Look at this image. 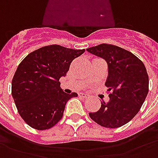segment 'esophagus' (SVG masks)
I'll return each mask as SVG.
<instances>
[{"label": "esophagus", "mask_w": 158, "mask_h": 158, "mask_svg": "<svg viewBox=\"0 0 158 158\" xmlns=\"http://www.w3.org/2000/svg\"><path fill=\"white\" fill-rule=\"evenodd\" d=\"M78 95H79V97H81V98H88V94H87V93H80Z\"/></svg>", "instance_id": "34e87169"}]
</instances>
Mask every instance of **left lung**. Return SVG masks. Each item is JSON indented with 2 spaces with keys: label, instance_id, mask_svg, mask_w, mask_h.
I'll list each match as a JSON object with an SVG mask.
<instances>
[{
  "label": "left lung",
  "instance_id": "1",
  "mask_svg": "<svg viewBox=\"0 0 158 158\" xmlns=\"http://www.w3.org/2000/svg\"><path fill=\"white\" fill-rule=\"evenodd\" d=\"M87 50L104 59L109 67L105 86L109 101L101 102L99 110L89 116L103 127L123 126L137 114L147 96L149 77L145 65L134 54L113 44H101Z\"/></svg>",
  "mask_w": 158,
  "mask_h": 158
}]
</instances>
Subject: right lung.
Segmentation results:
<instances>
[{
  "instance_id": "1",
  "label": "right lung",
  "mask_w": 158,
  "mask_h": 158,
  "mask_svg": "<svg viewBox=\"0 0 158 158\" xmlns=\"http://www.w3.org/2000/svg\"><path fill=\"white\" fill-rule=\"evenodd\" d=\"M84 52V49L52 44L28 54L19 64L11 81V95L19 114L30 127L48 130L61 119L67 101L77 93H64L59 80Z\"/></svg>"
}]
</instances>
